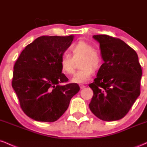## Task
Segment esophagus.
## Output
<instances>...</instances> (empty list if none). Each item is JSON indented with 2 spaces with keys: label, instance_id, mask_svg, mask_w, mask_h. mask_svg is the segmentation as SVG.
I'll list each match as a JSON object with an SVG mask.
<instances>
[{
  "label": "esophagus",
  "instance_id": "1",
  "mask_svg": "<svg viewBox=\"0 0 147 147\" xmlns=\"http://www.w3.org/2000/svg\"><path fill=\"white\" fill-rule=\"evenodd\" d=\"M79 87H80L81 89H83V88H84L86 87V86L82 85V84H80V85H79Z\"/></svg>",
  "mask_w": 147,
  "mask_h": 147
}]
</instances>
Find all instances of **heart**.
<instances>
[{
	"mask_svg": "<svg viewBox=\"0 0 147 147\" xmlns=\"http://www.w3.org/2000/svg\"><path fill=\"white\" fill-rule=\"evenodd\" d=\"M74 59L82 56L79 62V69L74 77L72 82L74 83L83 84L88 82L92 76L93 68L97 69L102 64V59L95 52V48L90 43L84 41H79L70 48ZM61 67L64 73L72 75L75 72V61L69 55H63L60 60Z\"/></svg>",
	"mask_w": 147,
	"mask_h": 147,
	"instance_id": "b5f03b06",
	"label": "heart"
}]
</instances>
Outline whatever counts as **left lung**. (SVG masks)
<instances>
[{"instance_id": "1", "label": "left lung", "mask_w": 147, "mask_h": 147, "mask_svg": "<svg viewBox=\"0 0 147 147\" xmlns=\"http://www.w3.org/2000/svg\"><path fill=\"white\" fill-rule=\"evenodd\" d=\"M104 63L94 82L90 111L102 120L122 119L140 95L142 68L136 52L125 42L106 34L94 35Z\"/></svg>"}]
</instances>
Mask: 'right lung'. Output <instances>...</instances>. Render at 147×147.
<instances>
[{"instance_id":"right-lung-1","label":"right lung","mask_w":147,"mask_h":147,"mask_svg":"<svg viewBox=\"0 0 147 147\" xmlns=\"http://www.w3.org/2000/svg\"><path fill=\"white\" fill-rule=\"evenodd\" d=\"M74 36H42L28 45L14 66L11 86L28 117L38 122L57 121L79 92L77 84H67L60 60Z\"/></svg>"}]
</instances>
